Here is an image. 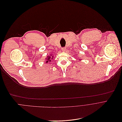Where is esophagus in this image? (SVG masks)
<instances>
[{"mask_svg":"<svg viewBox=\"0 0 122 122\" xmlns=\"http://www.w3.org/2000/svg\"><path fill=\"white\" fill-rule=\"evenodd\" d=\"M61 50L63 52H65V51H66V48L64 47H63L61 48Z\"/></svg>","mask_w":122,"mask_h":122,"instance_id":"1","label":"esophagus"}]
</instances>
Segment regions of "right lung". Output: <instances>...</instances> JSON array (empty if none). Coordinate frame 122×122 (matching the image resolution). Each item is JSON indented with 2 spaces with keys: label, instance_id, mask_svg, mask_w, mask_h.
<instances>
[{
  "label": "right lung",
  "instance_id": "obj_1",
  "mask_svg": "<svg viewBox=\"0 0 122 122\" xmlns=\"http://www.w3.org/2000/svg\"><path fill=\"white\" fill-rule=\"evenodd\" d=\"M52 57H53V56H52V54L50 56H47V59H46L47 61H46V63L48 62V61H51V59H52Z\"/></svg>",
  "mask_w": 122,
  "mask_h": 122
}]
</instances>
